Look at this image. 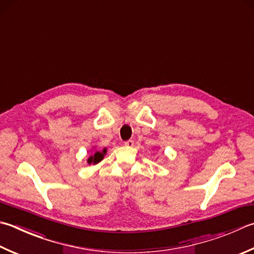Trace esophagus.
<instances>
[{
  "instance_id": "34e87169",
  "label": "esophagus",
  "mask_w": 254,
  "mask_h": 254,
  "mask_svg": "<svg viewBox=\"0 0 254 254\" xmlns=\"http://www.w3.org/2000/svg\"><path fill=\"white\" fill-rule=\"evenodd\" d=\"M124 145L127 146V147H132V146L134 145V141L128 140V141H127V142H124Z\"/></svg>"
}]
</instances>
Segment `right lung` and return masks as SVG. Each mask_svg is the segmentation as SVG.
I'll return each instance as SVG.
<instances>
[{"mask_svg":"<svg viewBox=\"0 0 254 254\" xmlns=\"http://www.w3.org/2000/svg\"><path fill=\"white\" fill-rule=\"evenodd\" d=\"M90 152H91V155L89 156L87 162H88V164H93V165H96V164L100 163L103 160V157L106 156L107 148L104 147L103 150H98V148L93 146Z\"/></svg>","mask_w":254,"mask_h":254,"instance_id":"add662e5","label":"right lung"}]
</instances>
